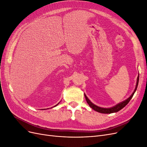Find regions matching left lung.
I'll return each instance as SVG.
<instances>
[{
    "label": "left lung",
    "instance_id": "left-lung-1",
    "mask_svg": "<svg viewBox=\"0 0 147 147\" xmlns=\"http://www.w3.org/2000/svg\"><path fill=\"white\" fill-rule=\"evenodd\" d=\"M139 74L138 75V78H137V83H136V88L135 90L134 91L133 93H132V94L130 96L128 99H127L125 100H124L121 103H119V104H117L116 105L114 106L113 107L111 108H102V107H99L98 106H97L96 105H94V104L92 103L90 99L88 98L87 96L85 95V94H84L85 97V99L86 100V102L88 103V104L89 105V106L92 108V109H93L94 110H95L96 111H97L99 113H104V114H110V113H116L119 111H120L121 109H122L123 108H124L128 104V102L130 101V100L131 99V98L133 97L135 91H136L137 88H138V83H139Z\"/></svg>",
    "mask_w": 147,
    "mask_h": 147
}]
</instances>
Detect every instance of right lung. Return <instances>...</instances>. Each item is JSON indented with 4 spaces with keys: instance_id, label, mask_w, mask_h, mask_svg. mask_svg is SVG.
Here are the masks:
<instances>
[{
    "instance_id": "add662e5",
    "label": "right lung",
    "mask_w": 147,
    "mask_h": 147,
    "mask_svg": "<svg viewBox=\"0 0 147 147\" xmlns=\"http://www.w3.org/2000/svg\"><path fill=\"white\" fill-rule=\"evenodd\" d=\"M57 104V105H55V106H54V107H56V106H57V105H58V104Z\"/></svg>"
}]
</instances>
